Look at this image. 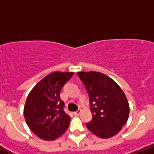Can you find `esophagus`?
Returning <instances> with one entry per match:
<instances>
[{"mask_svg": "<svg viewBox=\"0 0 154 154\" xmlns=\"http://www.w3.org/2000/svg\"><path fill=\"white\" fill-rule=\"evenodd\" d=\"M80 112H81V110H77V111L74 112V115H77H77H80Z\"/></svg>", "mask_w": 154, "mask_h": 154, "instance_id": "1", "label": "esophagus"}]
</instances>
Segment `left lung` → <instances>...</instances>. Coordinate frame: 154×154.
Here are the masks:
<instances>
[{
	"mask_svg": "<svg viewBox=\"0 0 154 154\" xmlns=\"http://www.w3.org/2000/svg\"><path fill=\"white\" fill-rule=\"evenodd\" d=\"M89 97L92 119L87 129L101 138L117 135L127 122L129 106L126 95L108 76L96 71L78 72Z\"/></svg>",
	"mask_w": 154,
	"mask_h": 154,
	"instance_id": "1",
	"label": "left lung"
}]
</instances>
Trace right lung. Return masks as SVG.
Wrapping results in <instances>:
<instances>
[{"label": "right lung", "instance_id": "right-lung-1", "mask_svg": "<svg viewBox=\"0 0 154 154\" xmlns=\"http://www.w3.org/2000/svg\"><path fill=\"white\" fill-rule=\"evenodd\" d=\"M74 72H53L35 85L27 97L24 117L33 133L45 141H53L63 135L71 117L64 111L60 98L64 85Z\"/></svg>", "mask_w": 154, "mask_h": 154}]
</instances>
